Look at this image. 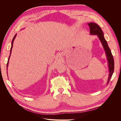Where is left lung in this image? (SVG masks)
<instances>
[{"mask_svg": "<svg viewBox=\"0 0 121 121\" xmlns=\"http://www.w3.org/2000/svg\"><path fill=\"white\" fill-rule=\"evenodd\" d=\"M90 28V33L91 35H97L98 38H99L100 41L103 45L104 48L105 52L108 58V68L109 74L108 81V83H109L112 74L114 71V60L112 56L111 51L109 49L107 41H106L104 36V33L102 32L101 29L99 26V25L95 23H89L88 24Z\"/></svg>", "mask_w": 121, "mask_h": 121, "instance_id": "obj_1", "label": "left lung"}]
</instances>
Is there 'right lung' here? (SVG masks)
Here are the masks:
<instances>
[{
	"mask_svg": "<svg viewBox=\"0 0 121 121\" xmlns=\"http://www.w3.org/2000/svg\"><path fill=\"white\" fill-rule=\"evenodd\" d=\"M16 34L14 35V37H13V40H12V47H11V48H10V56H9V60H8V63H7V67H8V64H9V58H10V54H11V53H12V48H13V41H14V38H15V37H16Z\"/></svg>",
	"mask_w": 121,
	"mask_h": 121,
	"instance_id": "right-lung-1",
	"label": "right lung"
}]
</instances>
